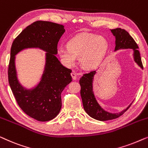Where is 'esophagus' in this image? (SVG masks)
<instances>
[{"instance_id": "obj_1", "label": "esophagus", "mask_w": 148, "mask_h": 148, "mask_svg": "<svg viewBox=\"0 0 148 148\" xmlns=\"http://www.w3.org/2000/svg\"><path fill=\"white\" fill-rule=\"evenodd\" d=\"M71 75L73 79V80H76V79H77V75H76V73H75L74 71H73V72H72L71 73Z\"/></svg>"}]
</instances>
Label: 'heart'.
Returning a JSON list of instances; mask_svg holds the SVG:
<instances>
[{"mask_svg":"<svg viewBox=\"0 0 148 148\" xmlns=\"http://www.w3.org/2000/svg\"><path fill=\"white\" fill-rule=\"evenodd\" d=\"M68 47L59 46L58 54L62 62L71 67L79 57V63L85 69L96 67L104 58L108 48V42L97 34H78L68 42Z\"/></svg>","mask_w":148,"mask_h":148,"instance_id":"heart-1","label":"heart"}]
</instances>
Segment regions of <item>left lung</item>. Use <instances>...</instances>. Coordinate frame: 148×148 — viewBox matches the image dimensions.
<instances>
[{
	"mask_svg": "<svg viewBox=\"0 0 148 148\" xmlns=\"http://www.w3.org/2000/svg\"><path fill=\"white\" fill-rule=\"evenodd\" d=\"M113 35L115 36V49L114 51L120 49H127L131 48L133 50V56L134 60L141 69H143V64L141 62L140 53L138 50V46L133 38L129 35L126 30L121 28H116L111 29ZM96 71H91L89 73H85L82 76L79 80L81 86V96H82L83 106L86 112L89 116L92 117L96 120L105 121L119 118L126 112L130 106L119 113L108 112L105 111L101 107L96 100L94 92H93V79L94 75L96 74Z\"/></svg>",
	"mask_w": 148,
	"mask_h": 148,
	"instance_id": "left-lung-1",
	"label": "left lung"
}]
</instances>
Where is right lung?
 Instances as JSON below:
<instances>
[{"label": "right lung", "mask_w": 148, "mask_h": 148, "mask_svg": "<svg viewBox=\"0 0 148 148\" xmlns=\"http://www.w3.org/2000/svg\"><path fill=\"white\" fill-rule=\"evenodd\" d=\"M65 30L60 24L37 21L24 29L14 40L11 48L8 79L18 105L26 114L39 121L55 118L61 108V93L72 81L71 70L64 67L55 54L57 45ZM28 47H40L47 51L42 79L32 90H25L18 82L14 56Z\"/></svg>", "instance_id": "1"}]
</instances>
